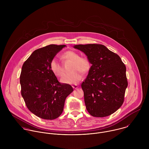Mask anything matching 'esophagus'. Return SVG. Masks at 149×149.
Returning a JSON list of instances; mask_svg holds the SVG:
<instances>
[{
  "mask_svg": "<svg viewBox=\"0 0 149 149\" xmlns=\"http://www.w3.org/2000/svg\"><path fill=\"white\" fill-rule=\"evenodd\" d=\"M72 87H73V88H74V89H77V88L79 87V86L77 85H72Z\"/></svg>",
  "mask_w": 149,
  "mask_h": 149,
  "instance_id": "esophagus-1",
  "label": "esophagus"
}]
</instances>
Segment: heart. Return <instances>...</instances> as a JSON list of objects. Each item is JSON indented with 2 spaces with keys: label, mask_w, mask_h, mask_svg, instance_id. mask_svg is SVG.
Returning a JSON list of instances; mask_svg holds the SVG:
<instances>
[{
  "label": "heart",
  "mask_w": 149,
  "mask_h": 149,
  "mask_svg": "<svg viewBox=\"0 0 149 149\" xmlns=\"http://www.w3.org/2000/svg\"><path fill=\"white\" fill-rule=\"evenodd\" d=\"M64 60H70L73 61L71 70L73 72L65 74L61 79V81L64 84H74L79 82L81 78L82 74L87 72L89 69V63L88 60L79 55L74 51H67L61 56ZM50 67L52 72L57 77H61L64 74V68L56 58L52 60Z\"/></svg>",
  "instance_id": "heart-1"
}]
</instances>
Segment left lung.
<instances>
[{"instance_id":"8db88e82","label":"left lung","mask_w":149,"mask_h":149,"mask_svg":"<svg viewBox=\"0 0 149 149\" xmlns=\"http://www.w3.org/2000/svg\"><path fill=\"white\" fill-rule=\"evenodd\" d=\"M92 64L81 84L88 112L94 117H106L123 103L128 82L126 68L120 57L100 44L76 45Z\"/></svg>"}]
</instances>
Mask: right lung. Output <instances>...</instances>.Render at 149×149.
Masks as SVG:
<instances>
[{
  "label": "right lung",
  "instance_id": "1",
  "mask_svg": "<svg viewBox=\"0 0 149 149\" xmlns=\"http://www.w3.org/2000/svg\"><path fill=\"white\" fill-rule=\"evenodd\" d=\"M66 45H49L34 51L23 64L20 76L21 95L27 108L38 117L53 120L64 109L72 86L60 83L50 64Z\"/></svg>",
  "mask_w": 149,
  "mask_h": 149
}]
</instances>
